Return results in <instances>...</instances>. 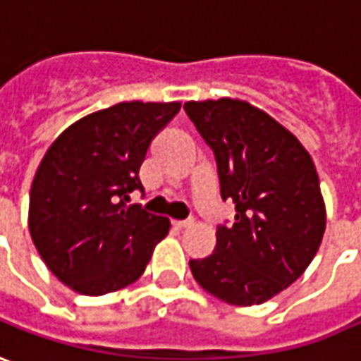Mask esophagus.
Segmentation results:
<instances>
[{
    "mask_svg": "<svg viewBox=\"0 0 361 361\" xmlns=\"http://www.w3.org/2000/svg\"><path fill=\"white\" fill-rule=\"evenodd\" d=\"M173 226H175V228H178V231H183V228L192 226V220H175V222H173Z\"/></svg>",
    "mask_w": 361,
    "mask_h": 361,
    "instance_id": "obj_1",
    "label": "esophagus"
}]
</instances>
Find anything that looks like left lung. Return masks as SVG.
Here are the masks:
<instances>
[{
  "mask_svg": "<svg viewBox=\"0 0 361 361\" xmlns=\"http://www.w3.org/2000/svg\"><path fill=\"white\" fill-rule=\"evenodd\" d=\"M185 111L216 157L220 195L236 209L234 224L219 226L214 252L190 260V272L226 304H262L296 282L320 248L326 204L314 161L246 101H188Z\"/></svg>",
  "mask_w": 361,
  "mask_h": 361,
  "instance_id": "obj_1",
  "label": "left lung"
}]
</instances>
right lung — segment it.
Masks as SVG:
<instances>
[{"label": "right lung", "mask_w": 361, "mask_h": 361, "mask_svg": "<svg viewBox=\"0 0 361 361\" xmlns=\"http://www.w3.org/2000/svg\"><path fill=\"white\" fill-rule=\"evenodd\" d=\"M180 103L129 101L63 130L41 159L29 192V232L63 284L103 296L139 280L171 220L139 204V171L154 135Z\"/></svg>", "instance_id": "obj_1"}]
</instances>
